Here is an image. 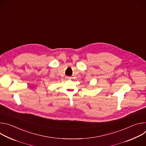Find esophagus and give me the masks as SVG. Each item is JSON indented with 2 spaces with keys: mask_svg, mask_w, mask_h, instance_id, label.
<instances>
[{
  "mask_svg": "<svg viewBox=\"0 0 146 146\" xmlns=\"http://www.w3.org/2000/svg\"><path fill=\"white\" fill-rule=\"evenodd\" d=\"M66 78H67V79H70V77H66Z\"/></svg>",
  "mask_w": 146,
  "mask_h": 146,
  "instance_id": "esophagus-1",
  "label": "esophagus"
}]
</instances>
